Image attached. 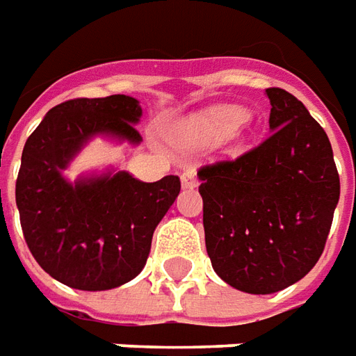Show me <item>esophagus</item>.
Instances as JSON below:
<instances>
[{"mask_svg": "<svg viewBox=\"0 0 356 356\" xmlns=\"http://www.w3.org/2000/svg\"><path fill=\"white\" fill-rule=\"evenodd\" d=\"M180 180H182L184 188H188V190H192V188H197V176L193 170H186L180 176Z\"/></svg>", "mask_w": 356, "mask_h": 356, "instance_id": "1", "label": "esophagus"}]
</instances>
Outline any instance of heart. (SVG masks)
Here are the masks:
<instances>
[{
	"instance_id": "obj_1",
	"label": "heart",
	"mask_w": 356,
	"mask_h": 356,
	"mask_svg": "<svg viewBox=\"0 0 356 356\" xmlns=\"http://www.w3.org/2000/svg\"><path fill=\"white\" fill-rule=\"evenodd\" d=\"M248 126V112L234 104H222L205 110L193 120L190 126V136L200 141H215L227 137L236 127Z\"/></svg>"
}]
</instances>
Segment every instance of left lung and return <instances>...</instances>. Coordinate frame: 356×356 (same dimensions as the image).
I'll return each instance as SVG.
<instances>
[{
	"instance_id": "left-lung-1",
	"label": "left lung",
	"mask_w": 356,
	"mask_h": 356,
	"mask_svg": "<svg viewBox=\"0 0 356 356\" xmlns=\"http://www.w3.org/2000/svg\"><path fill=\"white\" fill-rule=\"evenodd\" d=\"M266 95V141L197 172L211 266L250 295L283 291L316 266L339 202V174L323 127L291 92L273 87Z\"/></svg>"
}]
</instances>
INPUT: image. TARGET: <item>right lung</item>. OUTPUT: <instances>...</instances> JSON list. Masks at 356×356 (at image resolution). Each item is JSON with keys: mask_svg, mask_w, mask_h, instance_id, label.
I'll return each mask as SVG.
<instances>
[{"mask_svg": "<svg viewBox=\"0 0 356 356\" xmlns=\"http://www.w3.org/2000/svg\"><path fill=\"white\" fill-rule=\"evenodd\" d=\"M143 110L126 95L54 106L26 139L15 197L26 246L44 271L79 291H108L141 273L156 225L180 193V178L141 182L126 170L81 176L63 170L92 137L141 143Z\"/></svg>", "mask_w": 356, "mask_h": 356, "instance_id": "obj_1", "label": "right lung"}]
</instances>
